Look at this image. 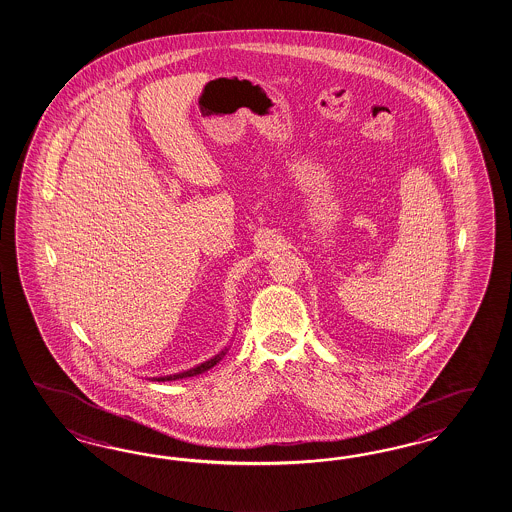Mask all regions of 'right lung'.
Instances as JSON below:
<instances>
[{
	"label": "right lung",
	"mask_w": 512,
	"mask_h": 512,
	"mask_svg": "<svg viewBox=\"0 0 512 512\" xmlns=\"http://www.w3.org/2000/svg\"><path fill=\"white\" fill-rule=\"evenodd\" d=\"M225 351H227V348H225L224 351H220L218 355H214V357L209 359V361L201 362V364L194 366V368H190V370H187V372H181V374L164 375V377H153L151 381H159V383H161V381H175V379H183V377H194V375L203 374V372L211 370L212 366H214L216 362H220L222 359H224Z\"/></svg>",
	"instance_id": "1"
}]
</instances>
